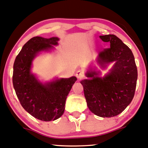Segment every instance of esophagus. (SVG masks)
<instances>
[{
  "mask_svg": "<svg viewBox=\"0 0 148 148\" xmlns=\"http://www.w3.org/2000/svg\"><path fill=\"white\" fill-rule=\"evenodd\" d=\"M76 76L77 77L78 79L81 80L84 77V73L81 72V70H78L76 73Z\"/></svg>",
  "mask_w": 148,
  "mask_h": 148,
  "instance_id": "1",
  "label": "esophagus"
}]
</instances>
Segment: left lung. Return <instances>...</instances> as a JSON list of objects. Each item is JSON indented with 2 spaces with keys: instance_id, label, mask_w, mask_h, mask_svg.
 <instances>
[{
  "instance_id": "left-lung-1",
  "label": "left lung",
  "mask_w": 148,
  "mask_h": 148,
  "mask_svg": "<svg viewBox=\"0 0 148 148\" xmlns=\"http://www.w3.org/2000/svg\"><path fill=\"white\" fill-rule=\"evenodd\" d=\"M110 42V48L100 51L97 63L106 69L114 62L109 72L101 77V72L90 67L82 80L84 95L90 111L101 118H111L121 113L133 99L138 72L131 49L114 35L99 36Z\"/></svg>"
}]
</instances>
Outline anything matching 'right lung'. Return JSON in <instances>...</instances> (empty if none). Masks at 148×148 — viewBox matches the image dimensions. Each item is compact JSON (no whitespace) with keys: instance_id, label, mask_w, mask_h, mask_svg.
I'll use <instances>...</instances> for the list:
<instances>
[{"instance_id":"1","label":"right lung","mask_w":148,"mask_h":148,"mask_svg":"<svg viewBox=\"0 0 148 148\" xmlns=\"http://www.w3.org/2000/svg\"><path fill=\"white\" fill-rule=\"evenodd\" d=\"M58 41L56 37H33L22 47L13 66V86L21 106L42 121H53L62 116L67 97L77 80L72 76L42 83L31 72L34 58L40 52L52 50Z\"/></svg>"}]
</instances>
